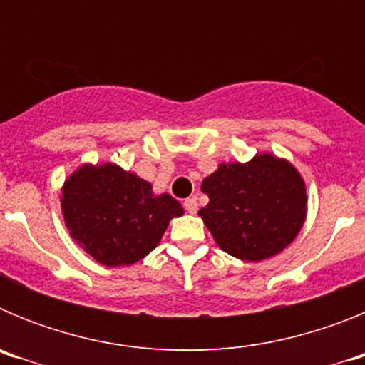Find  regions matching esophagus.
Instances as JSON below:
<instances>
[{"label": "esophagus", "instance_id": "34e87169", "mask_svg": "<svg viewBox=\"0 0 365 365\" xmlns=\"http://www.w3.org/2000/svg\"><path fill=\"white\" fill-rule=\"evenodd\" d=\"M185 210L188 212V214H195V212H197V201H195V197L185 199Z\"/></svg>", "mask_w": 365, "mask_h": 365}]
</instances>
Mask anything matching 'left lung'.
I'll use <instances>...</instances> for the list:
<instances>
[{
    "label": "left lung",
    "instance_id": "left-lung-1",
    "mask_svg": "<svg viewBox=\"0 0 365 365\" xmlns=\"http://www.w3.org/2000/svg\"><path fill=\"white\" fill-rule=\"evenodd\" d=\"M210 202L199 210L215 243L230 256L261 261L282 252L305 221V185L294 168L272 155L221 164L202 180Z\"/></svg>",
    "mask_w": 365,
    "mask_h": 365
}]
</instances>
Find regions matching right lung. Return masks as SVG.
<instances>
[{"label": "right lung", "mask_w": 365, "mask_h": 365, "mask_svg": "<svg viewBox=\"0 0 365 365\" xmlns=\"http://www.w3.org/2000/svg\"><path fill=\"white\" fill-rule=\"evenodd\" d=\"M62 212L71 235L106 267L133 265L157 247L179 201L115 164L83 166L67 179Z\"/></svg>", "instance_id": "obj_1"}]
</instances>
